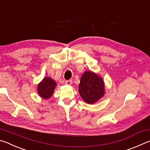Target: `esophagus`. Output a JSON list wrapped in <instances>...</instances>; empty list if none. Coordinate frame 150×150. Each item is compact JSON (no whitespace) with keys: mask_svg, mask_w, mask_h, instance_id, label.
<instances>
[{"mask_svg":"<svg viewBox=\"0 0 150 150\" xmlns=\"http://www.w3.org/2000/svg\"><path fill=\"white\" fill-rule=\"evenodd\" d=\"M65 84L67 85H71L72 84V80H67L65 81Z\"/></svg>","mask_w":150,"mask_h":150,"instance_id":"34e87169","label":"esophagus"}]
</instances>
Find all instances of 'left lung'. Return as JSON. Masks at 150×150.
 Listing matches in <instances>:
<instances>
[{
    "label": "left lung",
    "instance_id": "obj_1",
    "mask_svg": "<svg viewBox=\"0 0 150 150\" xmlns=\"http://www.w3.org/2000/svg\"><path fill=\"white\" fill-rule=\"evenodd\" d=\"M79 93L86 103L94 104L105 95V83L102 77L91 71L81 76Z\"/></svg>",
    "mask_w": 150,
    "mask_h": 150
}]
</instances>
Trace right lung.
<instances>
[{"mask_svg":"<svg viewBox=\"0 0 150 150\" xmlns=\"http://www.w3.org/2000/svg\"><path fill=\"white\" fill-rule=\"evenodd\" d=\"M56 85V82L52 78L44 77L38 85V93L44 99H47L53 95Z\"/></svg>","mask_w":150,"mask_h":150,"instance_id":"obj_1","label":"right lung"}]
</instances>
